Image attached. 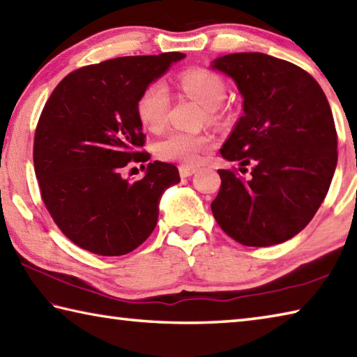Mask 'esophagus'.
<instances>
[{
	"instance_id": "obj_1",
	"label": "esophagus",
	"mask_w": 357,
	"mask_h": 357,
	"mask_svg": "<svg viewBox=\"0 0 357 357\" xmlns=\"http://www.w3.org/2000/svg\"><path fill=\"white\" fill-rule=\"evenodd\" d=\"M198 172L197 167H190V165H181L179 167V174L181 178H189L192 174H195Z\"/></svg>"
}]
</instances>
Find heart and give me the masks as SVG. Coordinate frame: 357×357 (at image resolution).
Wrapping results in <instances>:
<instances>
[{
    "instance_id": "heart-1",
    "label": "heart",
    "mask_w": 357,
    "mask_h": 357,
    "mask_svg": "<svg viewBox=\"0 0 357 357\" xmlns=\"http://www.w3.org/2000/svg\"><path fill=\"white\" fill-rule=\"evenodd\" d=\"M179 87L207 109V120L217 123L225 119L220 105L226 96V84L215 71L199 67L185 70L179 76ZM135 111L142 125L151 132L164 131L170 111V95L164 84L151 82L146 86L139 96ZM211 144L212 137L207 134L172 132L159 142L156 151L162 160L193 164Z\"/></svg>"
}]
</instances>
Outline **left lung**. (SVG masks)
<instances>
[{
	"label": "left lung",
	"instance_id": "1",
	"mask_svg": "<svg viewBox=\"0 0 357 357\" xmlns=\"http://www.w3.org/2000/svg\"><path fill=\"white\" fill-rule=\"evenodd\" d=\"M212 68L236 81L243 115L220 154L252 165L222 178L211 209L236 242L270 246L306 228L329 190L337 165L331 107L312 76L295 63L262 53H234Z\"/></svg>",
	"mask_w": 357,
	"mask_h": 357
}]
</instances>
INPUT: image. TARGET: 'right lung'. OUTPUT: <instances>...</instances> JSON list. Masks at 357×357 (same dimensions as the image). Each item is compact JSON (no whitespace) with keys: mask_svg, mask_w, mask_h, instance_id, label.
I'll return each instance as SVG.
<instances>
[{"mask_svg":"<svg viewBox=\"0 0 357 357\" xmlns=\"http://www.w3.org/2000/svg\"><path fill=\"white\" fill-rule=\"evenodd\" d=\"M183 57L173 51L81 67L45 102L34 135L36 178L51 218L79 248L123 256L156 228L160 195L179 183L178 168L154 160L137 181L121 172L151 159L142 151L145 134L135 105Z\"/></svg>","mask_w":357,"mask_h":357,"instance_id":"add662e5","label":"right lung"}]
</instances>
